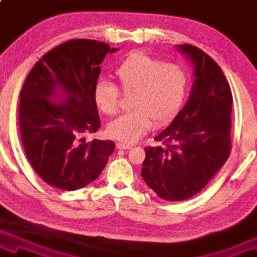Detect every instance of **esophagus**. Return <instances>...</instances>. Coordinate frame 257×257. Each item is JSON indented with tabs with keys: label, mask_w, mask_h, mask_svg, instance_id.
Returning a JSON list of instances; mask_svg holds the SVG:
<instances>
[{
	"label": "esophagus",
	"mask_w": 257,
	"mask_h": 257,
	"mask_svg": "<svg viewBox=\"0 0 257 257\" xmlns=\"http://www.w3.org/2000/svg\"><path fill=\"white\" fill-rule=\"evenodd\" d=\"M116 148L118 149V150H127V149H130L132 147L128 144H124V143H117Z\"/></svg>",
	"instance_id": "1"
}]
</instances>
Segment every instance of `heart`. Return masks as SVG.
Segmentation results:
<instances>
[{"instance_id": "obj_1", "label": "heart", "mask_w": 257, "mask_h": 257, "mask_svg": "<svg viewBox=\"0 0 257 257\" xmlns=\"http://www.w3.org/2000/svg\"><path fill=\"white\" fill-rule=\"evenodd\" d=\"M114 76L124 93H133L132 112L110 122V137L132 144L157 124L171 120L179 112L188 91V74L178 63H165L144 53H134L116 68ZM94 101L106 115H114L120 106L115 84L99 80L93 89Z\"/></svg>"}]
</instances>
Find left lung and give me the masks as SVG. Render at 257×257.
Wrapping results in <instances>:
<instances>
[{
	"mask_svg": "<svg viewBox=\"0 0 257 257\" xmlns=\"http://www.w3.org/2000/svg\"><path fill=\"white\" fill-rule=\"evenodd\" d=\"M193 62L195 80L188 101L147 147L142 178L160 198L185 201L208 185L231 153L232 92L223 70L196 46L180 45Z\"/></svg>",
	"mask_w": 257,
	"mask_h": 257,
	"instance_id": "left-lung-1",
	"label": "left lung"
}]
</instances>
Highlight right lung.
I'll return each instance as SVG.
<instances>
[{
	"label": "right lung",
	"mask_w": 257,
	"mask_h": 257,
	"mask_svg": "<svg viewBox=\"0 0 257 257\" xmlns=\"http://www.w3.org/2000/svg\"><path fill=\"white\" fill-rule=\"evenodd\" d=\"M108 44L72 39L41 57L21 91L19 128L31 166L46 183L77 190L99 177L112 155V141L85 142L100 128L93 89ZM63 92L58 94V91ZM61 97L60 104L52 98Z\"/></svg>",
	"instance_id": "right-lung-1"
}]
</instances>
